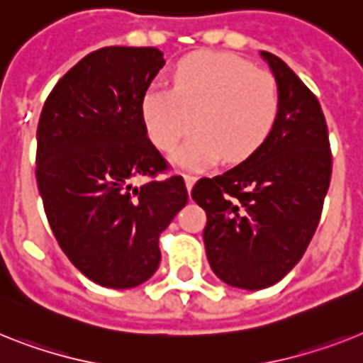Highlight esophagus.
I'll use <instances>...</instances> for the list:
<instances>
[{
    "instance_id": "esophagus-1",
    "label": "esophagus",
    "mask_w": 363,
    "mask_h": 363,
    "mask_svg": "<svg viewBox=\"0 0 363 363\" xmlns=\"http://www.w3.org/2000/svg\"><path fill=\"white\" fill-rule=\"evenodd\" d=\"M196 181H197V177H196V175H190V173H186V175H184V182H186L188 191H190L191 188H194V184H196Z\"/></svg>"
}]
</instances>
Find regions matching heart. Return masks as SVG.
Masks as SVG:
<instances>
[{"label": "heart", "mask_w": 363, "mask_h": 363, "mask_svg": "<svg viewBox=\"0 0 363 363\" xmlns=\"http://www.w3.org/2000/svg\"><path fill=\"white\" fill-rule=\"evenodd\" d=\"M280 108L275 77L240 57L197 51L173 69V90L151 86L140 99L149 138L169 153L186 135L188 114L197 135L179 149L175 164L201 169L225 157L243 162L269 138Z\"/></svg>", "instance_id": "b5f03b06"}]
</instances>
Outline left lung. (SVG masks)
<instances>
[{
    "mask_svg": "<svg viewBox=\"0 0 363 363\" xmlns=\"http://www.w3.org/2000/svg\"><path fill=\"white\" fill-rule=\"evenodd\" d=\"M277 79L280 108L269 138L233 169L196 182L205 210L206 258L228 286L262 290L303 258L319 225L332 175L325 114L284 60L262 51Z\"/></svg>",
    "mask_w": 363,
    "mask_h": 363,
    "instance_id": "8db88e82",
    "label": "left lung"
}]
</instances>
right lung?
Masks as SVG:
<instances>
[{"instance_id": "add662e5", "label": "right lung", "mask_w": 363, "mask_h": 363, "mask_svg": "<svg viewBox=\"0 0 363 363\" xmlns=\"http://www.w3.org/2000/svg\"><path fill=\"white\" fill-rule=\"evenodd\" d=\"M164 62L157 48L92 51L55 84L38 120L35 173L50 227L73 266L105 288L153 277L158 236L188 203L140 114Z\"/></svg>"}]
</instances>
